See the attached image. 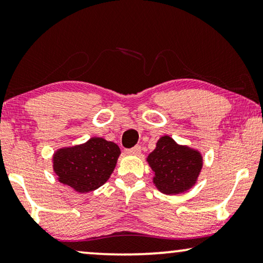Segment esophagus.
<instances>
[{"mask_svg": "<svg viewBox=\"0 0 263 263\" xmlns=\"http://www.w3.org/2000/svg\"><path fill=\"white\" fill-rule=\"evenodd\" d=\"M125 153H127L128 156H140V153H141V147L135 146L134 148L125 151Z\"/></svg>", "mask_w": 263, "mask_h": 263, "instance_id": "obj_1", "label": "esophagus"}]
</instances>
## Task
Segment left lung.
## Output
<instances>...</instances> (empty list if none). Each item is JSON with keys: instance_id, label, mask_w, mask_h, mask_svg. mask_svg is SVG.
Segmentation results:
<instances>
[{"instance_id": "left-lung-1", "label": "left lung", "mask_w": 263, "mask_h": 263, "mask_svg": "<svg viewBox=\"0 0 263 263\" xmlns=\"http://www.w3.org/2000/svg\"><path fill=\"white\" fill-rule=\"evenodd\" d=\"M146 161L153 171V184L165 195H177L192 189L203 166L199 149L177 143L168 135L158 140Z\"/></svg>"}]
</instances>
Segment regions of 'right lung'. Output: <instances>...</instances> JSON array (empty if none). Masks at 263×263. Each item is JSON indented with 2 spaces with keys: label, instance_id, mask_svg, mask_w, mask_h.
Segmentation results:
<instances>
[{
  "label": "right lung",
  "instance_id": "add662e5",
  "mask_svg": "<svg viewBox=\"0 0 263 263\" xmlns=\"http://www.w3.org/2000/svg\"><path fill=\"white\" fill-rule=\"evenodd\" d=\"M120 154L116 143L95 136L84 143L55 151L52 170L60 183L78 193H89L107 182Z\"/></svg>",
  "mask_w": 263,
  "mask_h": 263
}]
</instances>
